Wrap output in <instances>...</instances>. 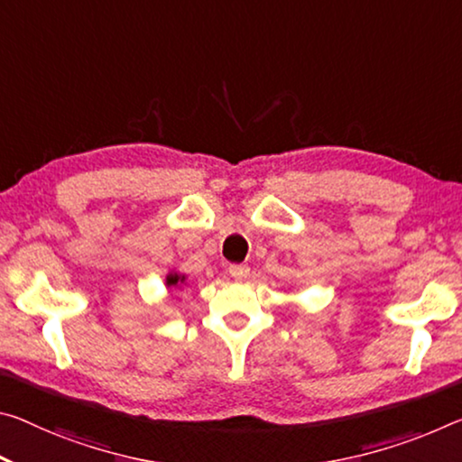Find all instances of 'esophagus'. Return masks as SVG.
I'll list each match as a JSON object with an SVG mask.
<instances>
[{
    "label": "esophagus",
    "mask_w": 462,
    "mask_h": 462,
    "mask_svg": "<svg viewBox=\"0 0 462 462\" xmlns=\"http://www.w3.org/2000/svg\"><path fill=\"white\" fill-rule=\"evenodd\" d=\"M228 271H230V275L234 277V280L243 282V280H246L248 273H251V267H248V265H243V263H240V265H230V267H228Z\"/></svg>",
    "instance_id": "esophagus-1"
}]
</instances>
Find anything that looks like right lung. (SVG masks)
Segmentation results:
<instances>
[{
	"mask_svg": "<svg viewBox=\"0 0 462 462\" xmlns=\"http://www.w3.org/2000/svg\"><path fill=\"white\" fill-rule=\"evenodd\" d=\"M185 282V275H177V273H171L166 277V285H180Z\"/></svg>",
	"mask_w": 462,
	"mask_h": 462,
	"instance_id": "1",
	"label": "right lung"
}]
</instances>
